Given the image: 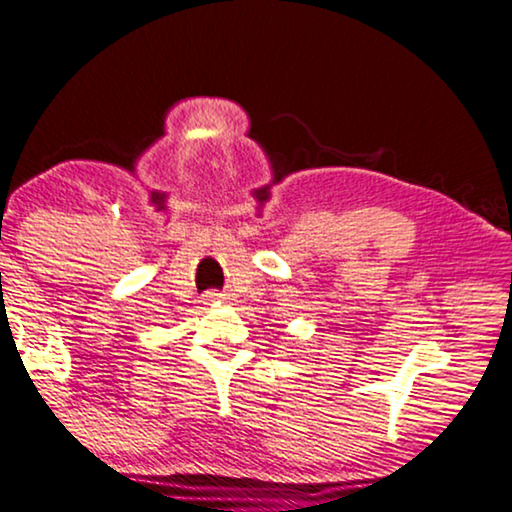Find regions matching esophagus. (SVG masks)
Returning <instances> with one entry per match:
<instances>
[{
  "label": "esophagus",
  "instance_id": "1",
  "mask_svg": "<svg viewBox=\"0 0 512 512\" xmlns=\"http://www.w3.org/2000/svg\"><path fill=\"white\" fill-rule=\"evenodd\" d=\"M218 299H220V294H216V292H206V296H204L206 304H213V301H218Z\"/></svg>",
  "mask_w": 512,
  "mask_h": 512
}]
</instances>
